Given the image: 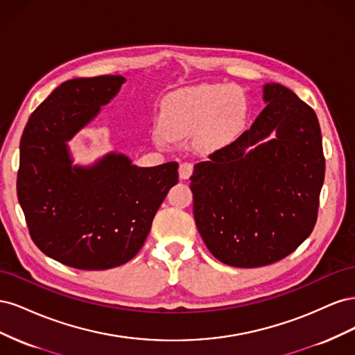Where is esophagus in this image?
Segmentation results:
<instances>
[{
    "mask_svg": "<svg viewBox=\"0 0 355 355\" xmlns=\"http://www.w3.org/2000/svg\"><path fill=\"white\" fill-rule=\"evenodd\" d=\"M192 171H194V166L191 163H182L179 166V178L180 179H189V176L192 175Z\"/></svg>",
    "mask_w": 355,
    "mask_h": 355,
    "instance_id": "1",
    "label": "esophagus"
}]
</instances>
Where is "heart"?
Masks as SVG:
<instances>
[{
	"instance_id": "heart-1",
	"label": "heart",
	"mask_w": 355,
	"mask_h": 355,
	"mask_svg": "<svg viewBox=\"0 0 355 355\" xmlns=\"http://www.w3.org/2000/svg\"><path fill=\"white\" fill-rule=\"evenodd\" d=\"M247 105L243 96L223 84H200L171 93L161 114L158 139L196 136L204 149L230 145L243 130Z\"/></svg>"
}]
</instances>
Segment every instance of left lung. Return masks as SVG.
I'll use <instances>...</instances> for the list:
<instances>
[{
  "instance_id": "8db88e82",
  "label": "left lung",
  "mask_w": 355,
  "mask_h": 355,
  "mask_svg": "<svg viewBox=\"0 0 355 355\" xmlns=\"http://www.w3.org/2000/svg\"><path fill=\"white\" fill-rule=\"evenodd\" d=\"M263 101L249 130L196 164L189 178L202 241L218 261L237 268L295 252L314 230L324 182L314 110L275 83L263 85Z\"/></svg>"
}]
</instances>
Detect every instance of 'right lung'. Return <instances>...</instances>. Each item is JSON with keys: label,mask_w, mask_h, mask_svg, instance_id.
Segmentation results:
<instances>
[{"label": "right lung", "mask_w": 355, "mask_h": 355, "mask_svg": "<svg viewBox=\"0 0 355 355\" xmlns=\"http://www.w3.org/2000/svg\"><path fill=\"white\" fill-rule=\"evenodd\" d=\"M121 75L62 83L29 116L20 139L17 198L31 239L63 265L84 271L120 266L144 245L178 163L137 167L111 153L72 166L68 141L120 92Z\"/></svg>", "instance_id": "add662e5"}]
</instances>
